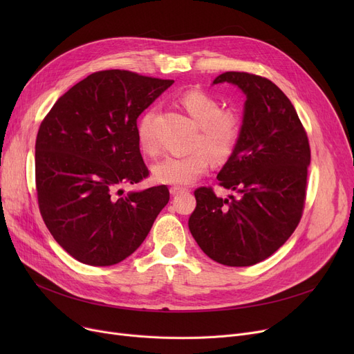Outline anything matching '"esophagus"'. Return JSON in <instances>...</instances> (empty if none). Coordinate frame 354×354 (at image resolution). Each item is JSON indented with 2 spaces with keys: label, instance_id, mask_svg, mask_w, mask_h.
<instances>
[{
  "label": "esophagus",
  "instance_id": "1",
  "mask_svg": "<svg viewBox=\"0 0 354 354\" xmlns=\"http://www.w3.org/2000/svg\"><path fill=\"white\" fill-rule=\"evenodd\" d=\"M171 194L172 195H179V194H183V192H188V188H183V187H171Z\"/></svg>",
  "mask_w": 354,
  "mask_h": 354
}]
</instances>
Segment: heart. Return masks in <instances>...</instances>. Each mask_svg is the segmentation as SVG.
Wrapping results in <instances>:
<instances>
[{
  "instance_id": "heart-1",
  "label": "heart",
  "mask_w": 354,
  "mask_h": 354,
  "mask_svg": "<svg viewBox=\"0 0 354 354\" xmlns=\"http://www.w3.org/2000/svg\"><path fill=\"white\" fill-rule=\"evenodd\" d=\"M179 103L198 124L192 139L194 152L185 156H165L152 166L156 182L166 185H188L205 175L211 166V158L227 162L243 135V118L235 109H221V103L202 90H189L179 97ZM155 111L149 110L138 124V142L147 155L158 153V140L152 123Z\"/></svg>"
}]
</instances>
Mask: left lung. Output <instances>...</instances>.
I'll return each instance as SVG.
<instances>
[{
	"label": "left lung",
	"instance_id": "left-lung-1",
	"mask_svg": "<svg viewBox=\"0 0 354 354\" xmlns=\"http://www.w3.org/2000/svg\"><path fill=\"white\" fill-rule=\"evenodd\" d=\"M236 84L247 95L243 135L218 174L228 199L211 187L195 189L188 225L214 261L248 267L272 255L303 216L310 143L294 106L271 80L245 71H225L214 80Z\"/></svg>",
	"mask_w": 354,
	"mask_h": 354
}]
</instances>
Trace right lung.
Listing matches in <instances>:
<instances>
[{
	"label": "right lung",
	"mask_w": 354,
	"mask_h": 354,
	"mask_svg": "<svg viewBox=\"0 0 354 354\" xmlns=\"http://www.w3.org/2000/svg\"><path fill=\"white\" fill-rule=\"evenodd\" d=\"M174 80L103 70L74 84L43 119L35 191L46 227L77 261L106 267L133 254L169 201L165 185L123 194L149 176L138 118Z\"/></svg>",
	"instance_id": "right-lung-1"
}]
</instances>
